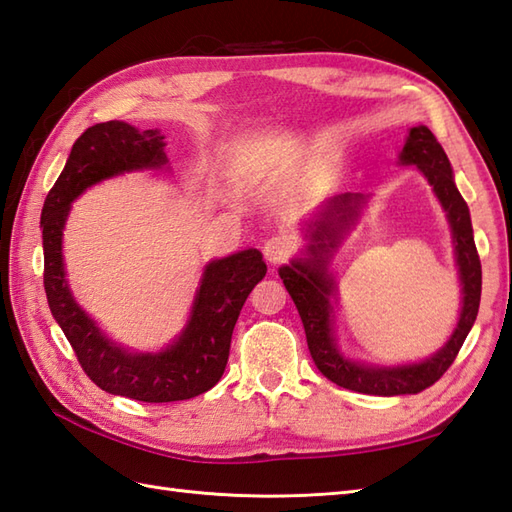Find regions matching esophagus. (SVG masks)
<instances>
[{"label": "esophagus", "mask_w": 512, "mask_h": 512, "mask_svg": "<svg viewBox=\"0 0 512 512\" xmlns=\"http://www.w3.org/2000/svg\"><path fill=\"white\" fill-rule=\"evenodd\" d=\"M262 250H264V257L268 259V262L277 266V264H284L286 259L292 255L295 244H292V239L286 235H275V237L266 239Z\"/></svg>", "instance_id": "esophagus-1"}]
</instances>
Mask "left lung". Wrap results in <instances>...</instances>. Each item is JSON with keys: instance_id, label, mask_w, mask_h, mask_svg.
Instances as JSON below:
<instances>
[{"instance_id": "left-lung-1", "label": "left lung", "mask_w": 512, "mask_h": 512, "mask_svg": "<svg viewBox=\"0 0 512 512\" xmlns=\"http://www.w3.org/2000/svg\"><path fill=\"white\" fill-rule=\"evenodd\" d=\"M398 165L418 167L447 213L451 228L462 301L458 323H455L449 341L438 352L418 363L372 365L350 358L339 347L332 306L336 299V277L330 266L343 239L361 220L369 195L341 193L325 200L303 231L308 244L301 250V257H295L290 264L279 268V277L284 279L288 295L299 310L314 365L339 387L369 396L418 394L436 383L451 367L464 339L469 336L477 310H480L482 295V266L473 239L469 206L455 187L451 162L429 127L418 125L409 129L405 147L398 156Z\"/></svg>"}]
</instances>
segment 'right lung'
<instances>
[{"mask_svg":"<svg viewBox=\"0 0 512 512\" xmlns=\"http://www.w3.org/2000/svg\"><path fill=\"white\" fill-rule=\"evenodd\" d=\"M165 145L160 129L140 132L125 121L88 127L72 145L41 209L43 288L54 321L92 383L107 394L140 402L189 400L217 385L226 369L239 312L250 290L266 277V262L257 248L213 259L204 266L187 325L158 352H136L116 343L76 303L63 262V228L72 202L103 180L165 169Z\"/></svg>","mask_w":512,"mask_h":512,"instance_id":"right-lung-1","label":"right lung"}]
</instances>
